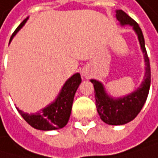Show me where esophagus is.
<instances>
[{
    "label": "esophagus",
    "instance_id": "1",
    "mask_svg": "<svg viewBox=\"0 0 158 158\" xmlns=\"http://www.w3.org/2000/svg\"><path fill=\"white\" fill-rule=\"evenodd\" d=\"M82 75L84 76V77H89V72L88 70H85V69H83V72H82Z\"/></svg>",
    "mask_w": 158,
    "mask_h": 158
}]
</instances>
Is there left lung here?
<instances>
[{"instance_id": "1", "label": "left lung", "mask_w": 158, "mask_h": 158, "mask_svg": "<svg viewBox=\"0 0 158 158\" xmlns=\"http://www.w3.org/2000/svg\"><path fill=\"white\" fill-rule=\"evenodd\" d=\"M116 19L121 26H132L136 33L145 62V74L139 88L123 97H113L107 93L104 84L91 79L94 85L96 107L101 120L109 125H123L130 123L138 116L147 100L151 85V69L145 49L142 31L138 23L123 10H116Z\"/></svg>"}]
</instances>
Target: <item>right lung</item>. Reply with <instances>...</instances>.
I'll list each match as a JSON object with an SVG mask.
<instances>
[{"label": "right lung", "instance_id": "add662e5", "mask_svg": "<svg viewBox=\"0 0 158 158\" xmlns=\"http://www.w3.org/2000/svg\"><path fill=\"white\" fill-rule=\"evenodd\" d=\"M28 19L29 17H27L18 26L10 38V41L23 27ZM81 82L82 79L79 73H76L73 76H70L63 85L56 98L48 106L41 108L37 113H25L18 107L17 110L27 123L37 130L52 131L63 128L69 122L70 113H72L74 95Z\"/></svg>", "mask_w": 158, "mask_h": 158}]
</instances>
